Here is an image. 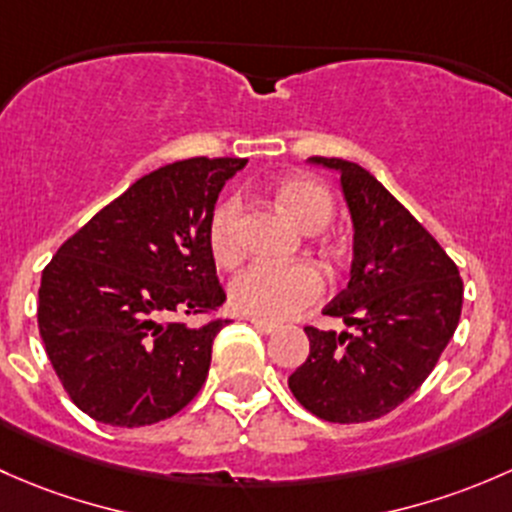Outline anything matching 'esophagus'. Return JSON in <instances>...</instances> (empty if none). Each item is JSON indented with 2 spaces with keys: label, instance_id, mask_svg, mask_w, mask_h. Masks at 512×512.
<instances>
[{
  "label": "esophagus",
  "instance_id": "esophagus-1",
  "mask_svg": "<svg viewBox=\"0 0 512 512\" xmlns=\"http://www.w3.org/2000/svg\"><path fill=\"white\" fill-rule=\"evenodd\" d=\"M249 323L254 325L256 330H261V333H266V335H271V333H276L278 330V325L276 323H271V320H261V318H249Z\"/></svg>",
  "mask_w": 512,
  "mask_h": 512
}]
</instances>
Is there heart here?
Listing matches in <instances>:
<instances>
[{
	"label": "heart",
	"mask_w": 512,
	"mask_h": 512,
	"mask_svg": "<svg viewBox=\"0 0 512 512\" xmlns=\"http://www.w3.org/2000/svg\"><path fill=\"white\" fill-rule=\"evenodd\" d=\"M278 202L288 217L308 234H318L333 217V197L320 182L308 177H291L278 187ZM239 214L236 197L217 204L209 219V249L219 266H231L239 258ZM325 293L320 271L310 263H251L229 283V300L239 313L263 320H281L315 303Z\"/></svg>",
	"instance_id": "b5f03b06"
}]
</instances>
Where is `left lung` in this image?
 Instances as JSON below:
<instances>
[{"label":"left lung","instance_id":"left-lung-1","mask_svg":"<svg viewBox=\"0 0 512 512\" xmlns=\"http://www.w3.org/2000/svg\"><path fill=\"white\" fill-rule=\"evenodd\" d=\"M308 162L340 172L350 283L323 313L357 333L305 328L310 355L288 387L318 419L362 424L397 409L434 370L461 318L463 281L439 241L365 167L340 157Z\"/></svg>","mask_w":512,"mask_h":512}]
</instances>
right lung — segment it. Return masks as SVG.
Segmentation results:
<instances>
[{
  "label": "right lung",
  "mask_w": 512,
  "mask_h": 512,
  "mask_svg": "<svg viewBox=\"0 0 512 512\" xmlns=\"http://www.w3.org/2000/svg\"><path fill=\"white\" fill-rule=\"evenodd\" d=\"M246 160L192 157L150 172L56 251L39 288V333L63 389L110 426L157 424L207 379L214 337L170 320L226 300L209 249L221 187Z\"/></svg>",
  "instance_id": "right-lung-1"
}]
</instances>
